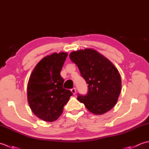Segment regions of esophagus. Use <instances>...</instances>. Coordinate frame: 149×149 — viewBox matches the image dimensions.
Listing matches in <instances>:
<instances>
[{"instance_id": "1", "label": "esophagus", "mask_w": 149, "mask_h": 149, "mask_svg": "<svg viewBox=\"0 0 149 149\" xmlns=\"http://www.w3.org/2000/svg\"><path fill=\"white\" fill-rule=\"evenodd\" d=\"M71 91H72V93L74 94V95H75V93H76V89H75V88H73L72 89H71Z\"/></svg>"}]
</instances>
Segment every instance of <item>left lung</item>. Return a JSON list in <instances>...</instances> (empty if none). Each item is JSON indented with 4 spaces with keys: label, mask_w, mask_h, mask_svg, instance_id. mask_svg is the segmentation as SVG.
<instances>
[{
    "label": "left lung",
    "mask_w": 149,
    "mask_h": 149,
    "mask_svg": "<svg viewBox=\"0 0 149 149\" xmlns=\"http://www.w3.org/2000/svg\"><path fill=\"white\" fill-rule=\"evenodd\" d=\"M70 58L88 84V93L78 95L77 100L95 115L109 111L116 104L122 88L121 77L115 65L92 49L72 52Z\"/></svg>",
    "instance_id": "1"
}]
</instances>
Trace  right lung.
<instances>
[{
  "label": "right lung",
  "instance_id": "add662e5",
  "mask_svg": "<svg viewBox=\"0 0 149 149\" xmlns=\"http://www.w3.org/2000/svg\"><path fill=\"white\" fill-rule=\"evenodd\" d=\"M68 56L53 53L38 63L27 84V100L33 113L45 122H54L61 115L72 93L63 87L60 72Z\"/></svg>",
  "mask_w": 149,
  "mask_h": 149
}]
</instances>
